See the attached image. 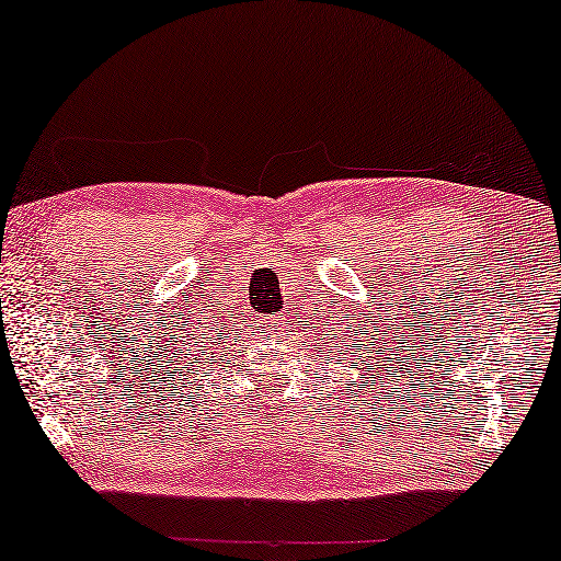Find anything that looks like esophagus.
<instances>
[{"mask_svg": "<svg viewBox=\"0 0 561 561\" xmlns=\"http://www.w3.org/2000/svg\"><path fill=\"white\" fill-rule=\"evenodd\" d=\"M286 330H288V316L286 313L265 318L263 333H268L271 337H280V335H286Z\"/></svg>", "mask_w": 561, "mask_h": 561, "instance_id": "obj_1", "label": "esophagus"}]
</instances>
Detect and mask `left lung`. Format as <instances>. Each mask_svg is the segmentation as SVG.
Segmentation results:
<instances>
[{
    "label": "left lung",
    "instance_id": "1",
    "mask_svg": "<svg viewBox=\"0 0 561 561\" xmlns=\"http://www.w3.org/2000/svg\"><path fill=\"white\" fill-rule=\"evenodd\" d=\"M343 343H345V341H343ZM357 347H360V345H357Z\"/></svg>",
    "mask_w": 561,
    "mask_h": 561
}]
</instances>
